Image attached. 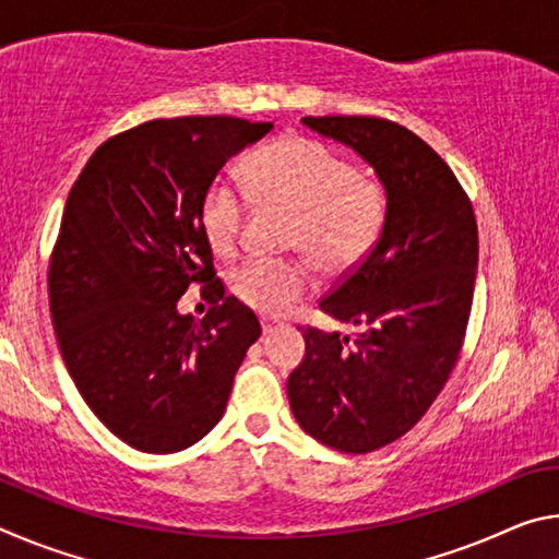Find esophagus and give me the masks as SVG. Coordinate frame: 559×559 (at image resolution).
<instances>
[{
    "label": "esophagus",
    "mask_w": 559,
    "mask_h": 559,
    "mask_svg": "<svg viewBox=\"0 0 559 559\" xmlns=\"http://www.w3.org/2000/svg\"><path fill=\"white\" fill-rule=\"evenodd\" d=\"M278 328V320L276 318H261V330H263V335H269V333H273V330Z\"/></svg>",
    "instance_id": "34e87169"
}]
</instances>
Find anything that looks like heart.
Instances as JSON below:
<instances>
[{
    "mask_svg": "<svg viewBox=\"0 0 559 559\" xmlns=\"http://www.w3.org/2000/svg\"><path fill=\"white\" fill-rule=\"evenodd\" d=\"M243 189L259 206L293 214L288 246L328 273L343 276L362 263L386 219L382 185L316 140L286 135L257 150L243 167ZM246 200L239 189L214 182L204 192L200 222L216 257L239 246ZM231 293L246 308L281 316L313 288L306 261L249 259L231 271Z\"/></svg>",
    "mask_w": 559,
    "mask_h": 559,
    "instance_id": "1",
    "label": "heart"
}]
</instances>
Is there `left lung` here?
<instances>
[{
    "label": "left lung",
    "instance_id": "left-lung-1",
    "mask_svg": "<svg viewBox=\"0 0 559 559\" xmlns=\"http://www.w3.org/2000/svg\"><path fill=\"white\" fill-rule=\"evenodd\" d=\"M302 126L374 169L386 194L380 239L320 300L355 337L302 330L306 357L288 377L300 429L343 453H370L427 414L456 365L478 266L473 206L449 165L384 118L325 116Z\"/></svg>",
    "mask_w": 559,
    "mask_h": 559
}]
</instances>
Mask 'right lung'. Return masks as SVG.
<instances>
[{
  "label": "right lung",
  "mask_w": 559,
  "mask_h": 559,
  "mask_svg": "<svg viewBox=\"0 0 559 559\" xmlns=\"http://www.w3.org/2000/svg\"><path fill=\"white\" fill-rule=\"evenodd\" d=\"M273 122L150 120L103 143L66 202L49 266L61 357L91 412L128 447L175 453L224 416L261 325L226 296L202 231L204 192ZM202 285V321L176 300Z\"/></svg>",
  "instance_id": "right-lung-1"
}]
</instances>
